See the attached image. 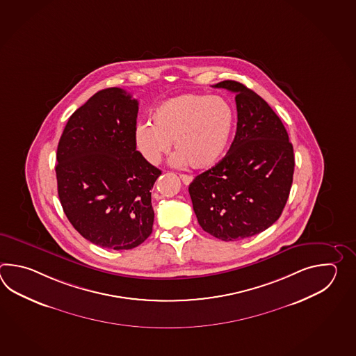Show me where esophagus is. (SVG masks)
Wrapping results in <instances>:
<instances>
[{
    "mask_svg": "<svg viewBox=\"0 0 356 356\" xmlns=\"http://www.w3.org/2000/svg\"><path fill=\"white\" fill-rule=\"evenodd\" d=\"M179 177H181V181H183L184 184H189V183L192 181V179H193L191 175H179Z\"/></svg>",
    "mask_w": 356,
    "mask_h": 356,
    "instance_id": "obj_1",
    "label": "esophagus"
}]
</instances>
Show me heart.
<instances>
[{
	"label": "heart",
	"instance_id": "obj_1",
	"mask_svg": "<svg viewBox=\"0 0 356 356\" xmlns=\"http://www.w3.org/2000/svg\"><path fill=\"white\" fill-rule=\"evenodd\" d=\"M150 123L137 124L134 141L150 164H158L175 141V165L204 169L216 164L227 150L235 126L233 106L218 95L181 94L154 109Z\"/></svg>",
	"mask_w": 356,
	"mask_h": 356
}]
</instances>
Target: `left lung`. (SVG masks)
<instances>
[{
  "instance_id": "8db88e82",
  "label": "left lung",
  "mask_w": 356,
  "mask_h": 356,
  "mask_svg": "<svg viewBox=\"0 0 356 356\" xmlns=\"http://www.w3.org/2000/svg\"><path fill=\"white\" fill-rule=\"evenodd\" d=\"M212 86L234 92L236 132L227 155L189 184V196L204 232L241 241L280 218L293 183L294 150L277 114L254 91L233 80Z\"/></svg>"
}]
</instances>
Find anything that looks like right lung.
<instances>
[{
  "instance_id": "1",
  "label": "right lung",
  "mask_w": 356,
  "mask_h": 356,
  "mask_svg": "<svg viewBox=\"0 0 356 356\" xmlns=\"http://www.w3.org/2000/svg\"><path fill=\"white\" fill-rule=\"evenodd\" d=\"M137 113L127 91H98L68 118L57 147L62 209L85 239L108 250H132L152 232L161 170L136 150Z\"/></svg>"
}]
</instances>
